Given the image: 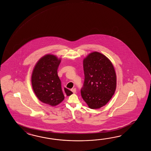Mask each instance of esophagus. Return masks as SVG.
I'll return each instance as SVG.
<instances>
[{
  "mask_svg": "<svg viewBox=\"0 0 151 151\" xmlns=\"http://www.w3.org/2000/svg\"><path fill=\"white\" fill-rule=\"evenodd\" d=\"M71 91L73 93H75L76 92V88H72L71 89Z\"/></svg>",
  "mask_w": 151,
  "mask_h": 151,
  "instance_id": "obj_1",
  "label": "esophagus"
}]
</instances>
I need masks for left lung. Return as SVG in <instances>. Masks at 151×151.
<instances>
[{
	"mask_svg": "<svg viewBox=\"0 0 151 151\" xmlns=\"http://www.w3.org/2000/svg\"><path fill=\"white\" fill-rule=\"evenodd\" d=\"M83 66L85 79L81 95L90 109H99L109 101L115 92L114 68L105 55L97 52L83 59Z\"/></svg>",
	"mask_w": 151,
	"mask_h": 151,
	"instance_id": "obj_1",
	"label": "left lung"
}]
</instances>
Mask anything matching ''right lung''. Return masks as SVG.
I'll return each mask as SVG.
<instances>
[{"mask_svg":"<svg viewBox=\"0 0 151 151\" xmlns=\"http://www.w3.org/2000/svg\"><path fill=\"white\" fill-rule=\"evenodd\" d=\"M60 61L55 55H46L38 61L32 72V87L36 96L51 106H56L64 99L57 73ZM64 90L68 96L73 93L66 88Z\"/></svg>","mask_w":151,"mask_h":151,"instance_id":"obj_1","label":"right lung"}]
</instances>
